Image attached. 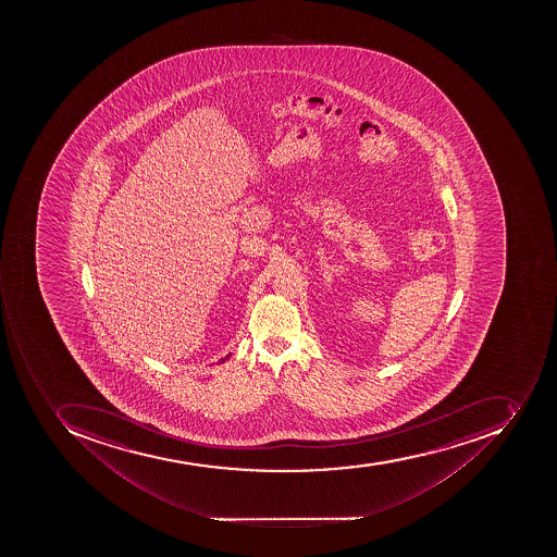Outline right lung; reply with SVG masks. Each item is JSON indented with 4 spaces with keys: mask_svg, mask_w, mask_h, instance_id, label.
<instances>
[{
    "mask_svg": "<svg viewBox=\"0 0 557 557\" xmlns=\"http://www.w3.org/2000/svg\"><path fill=\"white\" fill-rule=\"evenodd\" d=\"M228 359V357H224V359H221V362H224V360Z\"/></svg>",
    "mask_w": 557,
    "mask_h": 557,
    "instance_id": "1",
    "label": "right lung"
}]
</instances>
